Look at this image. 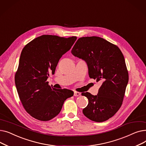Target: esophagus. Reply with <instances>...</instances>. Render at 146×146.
Masks as SVG:
<instances>
[{
  "mask_svg": "<svg viewBox=\"0 0 146 146\" xmlns=\"http://www.w3.org/2000/svg\"><path fill=\"white\" fill-rule=\"evenodd\" d=\"M80 95V94L79 92H74V96H79Z\"/></svg>",
  "mask_w": 146,
  "mask_h": 146,
  "instance_id": "obj_1",
  "label": "esophagus"
}]
</instances>
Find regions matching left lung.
<instances>
[{
	"label": "left lung",
	"mask_w": 146,
	"mask_h": 146,
	"mask_svg": "<svg viewBox=\"0 0 146 146\" xmlns=\"http://www.w3.org/2000/svg\"><path fill=\"white\" fill-rule=\"evenodd\" d=\"M73 54L85 60L91 79L102 80L97 95L82 93L89 101L83 113L98 122L108 120L122 104L128 82L124 57L118 46L98 36L79 38L72 50Z\"/></svg>",
	"instance_id": "1"
}]
</instances>
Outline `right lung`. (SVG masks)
Returning a JSON list of instances; mask_svg holds the SVG:
<instances>
[{"mask_svg":"<svg viewBox=\"0 0 146 146\" xmlns=\"http://www.w3.org/2000/svg\"><path fill=\"white\" fill-rule=\"evenodd\" d=\"M77 37L43 35L28 43L21 54L15 82L20 101L33 118L47 121L56 117L64 101L74 92L52 88L47 81L54 74L58 61L72 47Z\"/></svg>","mask_w":146,"mask_h":146,"instance_id":"1","label":"right lung"}]
</instances>
